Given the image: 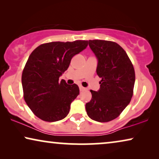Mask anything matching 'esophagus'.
Masks as SVG:
<instances>
[{"label": "esophagus", "instance_id": "1", "mask_svg": "<svg viewBox=\"0 0 159 159\" xmlns=\"http://www.w3.org/2000/svg\"><path fill=\"white\" fill-rule=\"evenodd\" d=\"M80 91H84V90H85V88H84V87H82V86H80Z\"/></svg>", "mask_w": 159, "mask_h": 159}]
</instances>
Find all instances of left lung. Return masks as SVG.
Wrapping results in <instances>:
<instances>
[{
    "instance_id": "8db88e82",
    "label": "left lung",
    "mask_w": 159,
    "mask_h": 159,
    "mask_svg": "<svg viewBox=\"0 0 159 159\" xmlns=\"http://www.w3.org/2000/svg\"><path fill=\"white\" fill-rule=\"evenodd\" d=\"M98 60L97 75L101 88L90 90L92 99L85 105L88 116L99 122L117 118L129 103L135 81L134 66L125 50L112 41L89 40Z\"/></svg>"
}]
</instances>
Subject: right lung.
<instances>
[{
  "label": "right lung",
  "mask_w": 159,
  "mask_h": 159,
  "mask_svg": "<svg viewBox=\"0 0 159 159\" xmlns=\"http://www.w3.org/2000/svg\"><path fill=\"white\" fill-rule=\"evenodd\" d=\"M88 40L51 42L37 47L30 54L21 75L24 99L43 121L61 120L80 94L77 84H67L59 77L67 70L74 56L83 51Z\"/></svg>",
  "instance_id": "obj_1"
}]
</instances>
